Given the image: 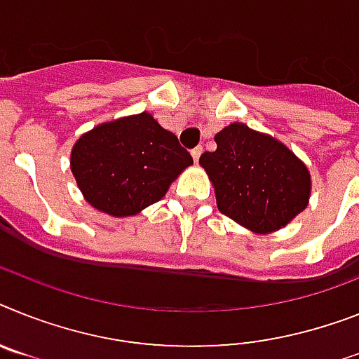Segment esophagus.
<instances>
[{
	"mask_svg": "<svg viewBox=\"0 0 359 359\" xmlns=\"http://www.w3.org/2000/svg\"><path fill=\"white\" fill-rule=\"evenodd\" d=\"M201 153H203V147H201V146H197V147H194V149H191V156H194L195 162H198V156H201Z\"/></svg>",
	"mask_w": 359,
	"mask_h": 359,
	"instance_id": "34e87169",
	"label": "esophagus"
}]
</instances>
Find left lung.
I'll list each match as a JSON object with an SVG mask.
<instances>
[{
    "instance_id": "obj_1",
    "label": "left lung",
    "mask_w": 359,
    "mask_h": 359,
    "mask_svg": "<svg viewBox=\"0 0 359 359\" xmlns=\"http://www.w3.org/2000/svg\"><path fill=\"white\" fill-rule=\"evenodd\" d=\"M215 142L198 164L215 188L219 212L255 233H272L305 210L310 173L285 144L239 122L219 131Z\"/></svg>"
}]
</instances>
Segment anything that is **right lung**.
Instances as JSON below:
<instances>
[{"instance_id": "obj_1", "label": "right lung", "mask_w": 359, "mask_h": 359, "mask_svg": "<svg viewBox=\"0 0 359 359\" xmlns=\"http://www.w3.org/2000/svg\"><path fill=\"white\" fill-rule=\"evenodd\" d=\"M194 158L177 137L140 113L104 122L72 146L71 171L86 201L113 217L158 203Z\"/></svg>"}]
</instances>
